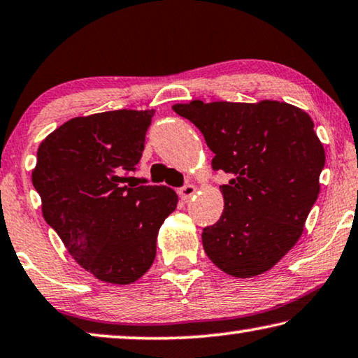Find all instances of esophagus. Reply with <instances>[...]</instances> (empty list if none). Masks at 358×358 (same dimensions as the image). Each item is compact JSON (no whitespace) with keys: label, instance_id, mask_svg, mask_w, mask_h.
Segmentation results:
<instances>
[{"label":"esophagus","instance_id":"1","mask_svg":"<svg viewBox=\"0 0 358 358\" xmlns=\"http://www.w3.org/2000/svg\"><path fill=\"white\" fill-rule=\"evenodd\" d=\"M196 191H197V188H196L194 185H185L183 188L178 189V196H180L183 201H189L191 197L196 194Z\"/></svg>","mask_w":358,"mask_h":358}]
</instances>
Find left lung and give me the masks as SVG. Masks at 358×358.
<instances>
[{
	"label": "left lung",
	"mask_w": 358,
	"mask_h": 358,
	"mask_svg": "<svg viewBox=\"0 0 358 358\" xmlns=\"http://www.w3.org/2000/svg\"><path fill=\"white\" fill-rule=\"evenodd\" d=\"M201 130L213 170L231 173L220 186L224 210L202 232L215 266L247 279L269 271L303 234L320 192L325 150L308 113L285 101L173 105Z\"/></svg>",
	"instance_id": "left-lung-1"
}]
</instances>
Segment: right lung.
<instances>
[{
    "label": "right lung",
    "mask_w": 358,
    "mask_h": 358,
    "mask_svg": "<svg viewBox=\"0 0 358 358\" xmlns=\"http://www.w3.org/2000/svg\"><path fill=\"white\" fill-rule=\"evenodd\" d=\"M155 110L73 117L41 141L31 181L43 217L68 253L99 280L129 285L151 268L161 224L177 208L167 186L134 172Z\"/></svg>",
    "instance_id": "right-lung-1"
}]
</instances>
